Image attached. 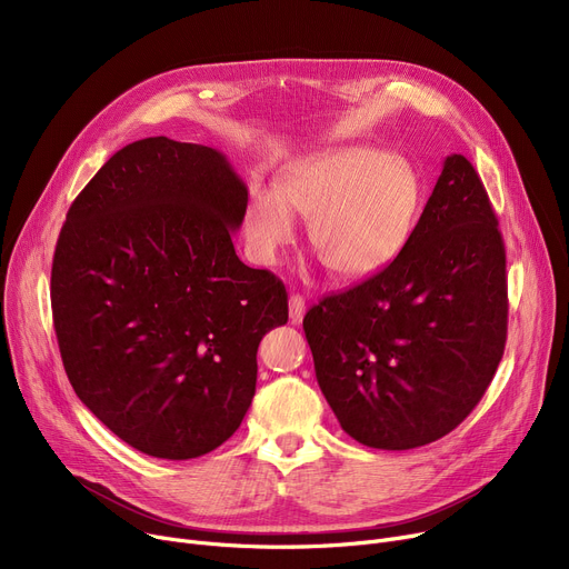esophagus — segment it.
I'll use <instances>...</instances> for the list:
<instances>
[{"instance_id":"esophagus-1","label":"esophagus","mask_w":569,"mask_h":569,"mask_svg":"<svg viewBox=\"0 0 569 569\" xmlns=\"http://www.w3.org/2000/svg\"><path fill=\"white\" fill-rule=\"evenodd\" d=\"M305 300L300 295H290V300H288V313H290V322L292 325H300L302 322V318H305Z\"/></svg>"}]
</instances>
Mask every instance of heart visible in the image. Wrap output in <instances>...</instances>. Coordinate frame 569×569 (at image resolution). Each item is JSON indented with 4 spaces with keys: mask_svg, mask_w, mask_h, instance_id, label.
<instances>
[{
    "mask_svg": "<svg viewBox=\"0 0 569 569\" xmlns=\"http://www.w3.org/2000/svg\"><path fill=\"white\" fill-rule=\"evenodd\" d=\"M420 207L412 168L371 147H337L292 163L279 189L256 187L247 202V244L256 262L277 264L311 219V244L346 279H367L406 247Z\"/></svg>",
    "mask_w": 569,
    "mask_h": 569,
    "instance_id": "obj_1",
    "label": "heart"
}]
</instances>
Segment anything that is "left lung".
<instances>
[{"label":"left lung","mask_w":569,"mask_h":569,"mask_svg":"<svg viewBox=\"0 0 569 569\" xmlns=\"http://www.w3.org/2000/svg\"><path fill=\"white\" fill-rule=\"evenodd\" d=\"M320 390L341 429L412 450L480 403L507 339L505 244L472 163L452 154L401 253L305 316Z\"/></svg>","instance_id":"8db88e82"}]
</instances>
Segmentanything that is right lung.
<instances>
[{
  "label": "right lung",
  "mask_w": 569,
  "mask_h": 569,
  "mask_svg": "<svg viewBox=\"0 0 569 569\" xmlns=\"http://www.w3.org/2000/svg\"><path fill=\"white\" fill-rule=\"evenodd\" d=\"M249 191L212 147L166 136L112 154L57 239L50 302L78 399L138 452L217 450L256 395L288 295L237 258Z\"/></svg>",
  "instance_id": "add662e5"
}]
</instances>
